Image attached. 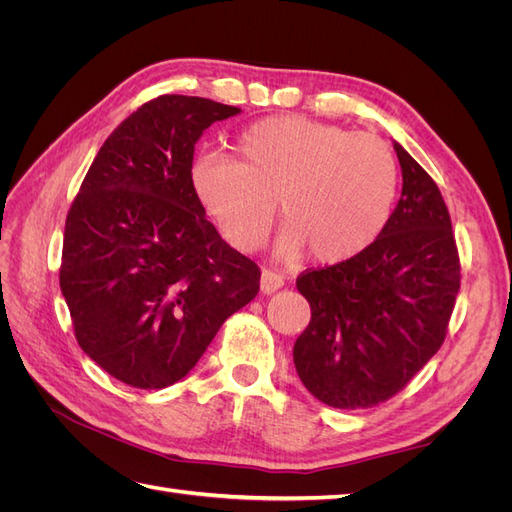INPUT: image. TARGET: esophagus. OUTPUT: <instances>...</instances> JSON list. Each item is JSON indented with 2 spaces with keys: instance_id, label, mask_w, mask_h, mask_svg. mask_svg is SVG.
<instances>
[{
  "instance_id": "esophagus-1",
  "label": "esophagus",
  "mask_w": 512,
  "mask_h": 512,
  "mask_svg": "<svg viewBox=\"0 0 512 512\" xmlns=\"http://www.w3.org/2000/svg\"><path fill=\"white\" fill-rule=\"evenodd\" d=\"M282 286H284V277L280 273L269 271V269H265V271L260 273V292L271 294L275 290H280Z\"/></svg>"
}]
</instances>
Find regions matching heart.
<instances>
[{
  "label": "heart",
  "instance_id": "heart-1",
  "mask_svg": "<svg viewBox=\"0 0 512 512\" xmlns=\"http://www.w3.org/2000/svg\"><path fill=\"white\" fill-rule=\"evenodd\" d=\"M237 160L200 156L192 188L200 205L241 252L267 241L275 203L286 224L275 252L335 265L378 239L393 207L397 164L374 134L275 115L237 136Z\"/></svg>",
  "mask_w": 512,
  "mask_h": 512
}]
</instances>
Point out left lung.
Masks as SVG:
<instances>
[{"instance_id":"8db88e82","label":"left lung","mask_w":512,"mask_h":512,"mask_svg":"<svg viewBox=\"0 0 512 512\" xmlns=\"http://www.w3.org/2000/svg\"><path fill=\"white\" fill-rule=\"evenodd\" d=\"M401 198L378 239L297 288L312 320L292 348L305 389L339 410L378 406L399 393L444 342L459 292V256L444 198L393 141Z\"/></svg>"}]
</instances>
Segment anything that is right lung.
I'll return each instance as SVG.
<instances>
[{
    "label": "right lung",
    "instance_id": "right-lung-1",
    "mask_svg": "<svg viewBox=\"0 0 512 512\" xmlns=\"http://www.w3.org/2000/svg\"><path fill=\"white\" fill-rule=\"evenodd\" d=\"M239 113L196 96L143 104L106 138L70 207L59 286L76 342L134 389L181 380L258 294L256 262L220 237L190 179L198 138Z\"/></svg>",
    "mask_w": 512,
    "mask_h": 512
}]
</instances>
